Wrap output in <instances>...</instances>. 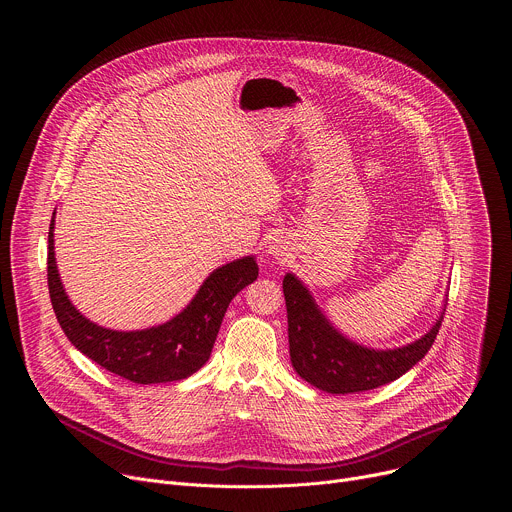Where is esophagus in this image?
I'll return each instance as SVG.
<instances>
[{
    "mask_svg": "<svg viewBox=\"0 0 512 512\" xmlns=\"http://www.w3.org/2000/svg\"><path fill=\"white\" fill-rule=\"evenodd\" d=\"M267 255H269V257H273V259H277V261H285V257L289 255V253H287V245H285V241H281V239H273V241L269 243V247H267Z\"/></svg>",
    "mask_w": 512,
    "mask_h": 512,
    "instance_id": "obj_1",
    "label": "esophagus"
}]
</instances>
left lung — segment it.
Returning a JSON list of instances; mask_svg holds the SVG:
<instances>
[{
	"label": "left lung",
	"instance_id": "obj_1",
	"mask_svg": "<svg viewBox=\"0 0 512 512\" xmlns=\"http://www.w3.org/2000/svg\"><path fill=\"white\" fill-rule=\"evenodd\" d=\"M283 296L291 367L306 383L332 395L371 391L405 375L427 354L446 314L444 300L423 336L395 348H371L344 336L296 273H285Z\"/></svg>",
	"mask_w": 512,
	"mask_h": 512
}]
</instances>
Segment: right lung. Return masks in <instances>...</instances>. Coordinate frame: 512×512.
<instances>
[{
    "label": "right lung",
    "instance_id": "obj_1",
    "mask_svg": "<svg viewBox=\"0 0 512 512\" xmlns=\"http://www.w3.org/2000/svg\"><path fill=\"white\" fill-rule=\"evenodd\" d=\"M54 214L48 231V289L70 344L113 375L137 385L188 379L210 358L231 300L259 275L255 255L216 267L174 318L143 330H113L85 318L70 302L54 255Z\"/></svg>",
    "mask_w": 512,
    "mask_h": 512
}]
</instances>
